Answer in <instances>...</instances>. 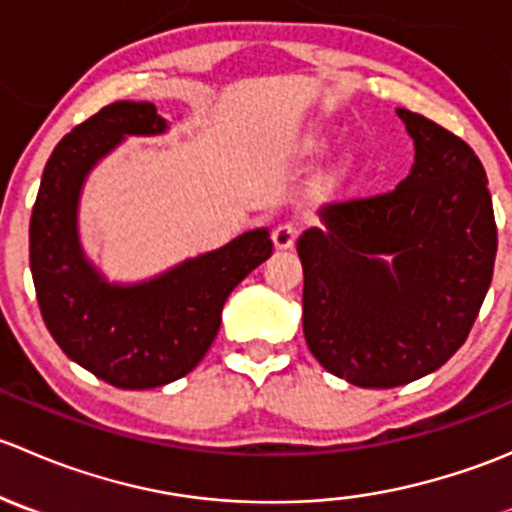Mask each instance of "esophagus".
Listing matches in <instances>:
<instances>
[{
  "label": "esophagus",
  "mask_w": 512,
  "mask_h": 512,
  "mask_svg": "<svg viewBox=\"0 0 512 512\" xmlns=\"http://www.w3.org/2000/svg\"><path fill=\"white\" fill-rule=\"evenodd\" d=\"M297 235L299 230L292 223H280L272 230V242H275L277 250H289L294 245V240H297Z\"/></svg>",
  "instance_id": "1"
}]
</instances>
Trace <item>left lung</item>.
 Returning <instances> with one entry per match:
<instances>
[{
	"mask_svg": "<svg viewBox=\"0 0 512 512\" xmlns=\"http://www.w3.org/2000/svg\"><path fill=\"white\" fill-rule=\"evenodd\" d=\"M414 138L394 190L332 203L297 240L309 352L361 389H394L461 349L493 280L498 230L473 148L396 108Z\"/></svg>",
	"mask_w": 512,
	"mask_h": 512,
	"instance_id": "obj_1",
	"label": "left lung"
}]
</instances>
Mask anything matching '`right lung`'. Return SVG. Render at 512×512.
<instances>
[{
    "label": "right lung",
    "mask_w": 512,
    "mask_h": 512,
    "mask_svg": "<svg viewBox=\"0 0 512 512\" xmlns=\"http://www.w3.org/2000/svg\"><path fill=\"white\" fill-rule=\"evenodd\" d=\"M165 128L148 101L103 106L54 148L29 223L46 329L71 361L118 389H156L193 371L218 337L225 299L272 255L270 232L260 227L136 285H111L91 265L79 240L86 175L126 136Z\"/></svg>",
    "instance_id": "add662e5"
}]
</instances>
